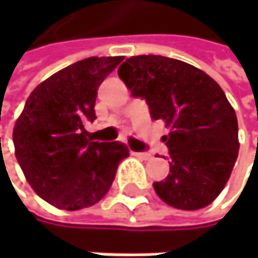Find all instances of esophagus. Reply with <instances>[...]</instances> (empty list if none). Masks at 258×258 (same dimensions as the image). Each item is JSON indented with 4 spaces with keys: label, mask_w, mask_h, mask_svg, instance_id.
Masks as SVG:
<instances>
[{
    "label": "esophagus",
    "mask_w": 258,
    "mask_h": 258,
    "mask_svg": "<svg viewBox=\"0 0 258 258\" xmlns=\"http://www.w3.org/2000/svg\"><path fill=\"white\" fill-rule=\"evenodd\" d=\"M133 155L140 157V158H143V160H149V158H152V154H151V152H133Z\"/></svg>",
    "instance_id": "1"
}]
</instances>
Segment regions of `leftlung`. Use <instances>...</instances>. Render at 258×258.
<instances>
[{
  "label": "left lung",
  "instance_id": "8db88e82",
  "mask_svg": "<svg viewBox=\"0 0 258 258\" xmlns=\"http://www.w3.org/2000/svg\"><path fill=\"white\" fill-rule=\"evenodd\" d=\"M152 119L170 128V173L154 182L167 205L196 211L211 205L230 178L239 152L237 118L221 86L205 72L161 55L128 58L118 70Z\"/></svg>",
  "mask_w": 258,
  "mask_h": 258
}]
</instances>
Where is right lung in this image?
Segmentation results:
<instances>
[{
	"instance_id": "right-lung-1",
	"label": "right lung",
	"mask_w": 258,
	"mask_h": 258,
	"mask_svg": "<svg viewBox=\"0 0 258 258\" xmlns=\"http://www.w3.org/2000/svg\"><path fill=\"white\" fill-rule=\"evenodd\" d=\"M124 56H91L41 82L28 97L13 130L18 163L32 189L58 209L100 202L115 179L127 145L89 139L97 89Z\"/></svg>"
}]
</instances>
